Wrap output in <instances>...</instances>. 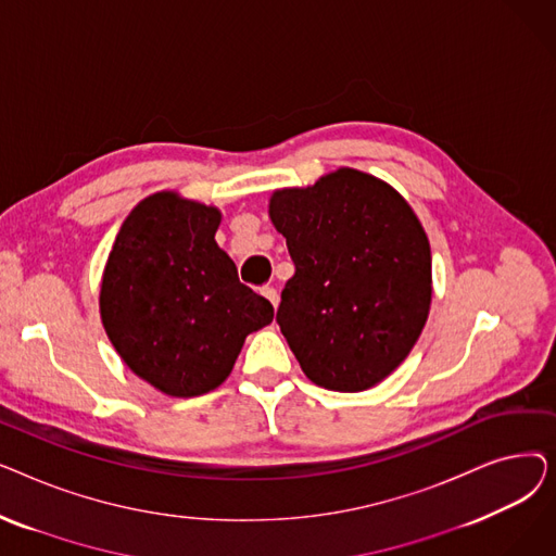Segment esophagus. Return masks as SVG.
I'll return each mask as SVG.
<instances>
[{"instance_id": "esophagus-1", "label": "esophagus", "mask_w": 556, "mask_h": 556, "mask_svg": "<svg viewBox=\"0 0 556 556\" xmlns=\"http://www.w3.org/2000/svg\"><path fill=\"white\" fill-rule=\"evenodd\" d=\"M261 295L266 298V300L277 308V304H279V293H277V288H273V286H263V288H261Z\"/></svg>"}]
</instances>
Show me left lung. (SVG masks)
<instances>
[{
	"label": "left lung",
	"mask_w": 556,
	"mask_h": 556,
	"mask_svg": "<svg viewBox=\"0 0 556 556\" xmlns=\"http://www.w3.org/2000/svg\"><path fill=\"white\" fill-rule=\"evenodd\" d=\"M295 275L277 325L319 388L361 392L410 354L426 325L430 245L415 212L374 175L340 168L270 198Z\"/></svg>",
	"instance_id": "left-lung-1"
}]
</instances>
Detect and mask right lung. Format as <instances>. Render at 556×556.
Instances as JSON below:
<instances>
[{
	"instance_id": "add662e5",
	"label": "right lung",
	"mask_w": 556,
	"mask_h": 556,
	"mask_svg": "<svg viewBox=\"0 0 556 556\" xmlns=\"http://www.w3.org/2000/svg\"><path fill=\"white\" fill-rule=\"evenodd\" d=\"M220 212L175 193L141 200L124 220L101 283L116 354L168 396H200L229 376L273 304L239 281L214 233Z\"/></svg>"
}]
</instances>
